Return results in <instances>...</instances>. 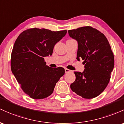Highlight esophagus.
<instances>
[{"label":"esophagus","mask_w":124,"mask_h":124,"mask_svg":"<svg viewBox=\"0 0 124 124\" xmlns=\"http://www.w3.org/2000/svg\"><path fill=\"white\" fill-rule=\"evenodd\" d=\"M70 72H71V70H70L67 69H65V73H69Z\"/></svg>","instance_id":"obj_1"}]
</instances>
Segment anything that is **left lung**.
Listing matches in <instances>:
<instances>
[{
    "mask_svg": "<svg viewBox=\"0 0 124 124\" xmlns=\"http://www.w3.org/2000/svg\"><path fill=\"white\" fill-rule=\"evenodd\" d=\"M78 43L77 59L84 62L83 72H74L76 80L70 85L73 92L84 98L99 95L106 88L114 67V57L103 33L90 26L68 31Z\"/></svg>",
    "mask_w": 124,
    "mask_h": 124,
    "instance_id": "1",
    "label": "left lung"
}]
</instances>
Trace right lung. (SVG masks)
<instances>
[{
  "mask_svg": "<svg viewBox=\"0 0 124 124\" xmlns=\"http://www.w3.org/2000/svg\"><path fill=\"white\" fill-rule=\"evenodd\" d=\"M67 30L27 29L18 36L11 55V70L23 91L33 99H43L54 91L65 73L62 67L47 66L44 57L51 55L54 47Z\"/></svg>",
  "mask_w": 124,
  "mask_h": 124,
  "instance_id": "right-lung-1",
  "label": "right lung"
}]
</instances>
